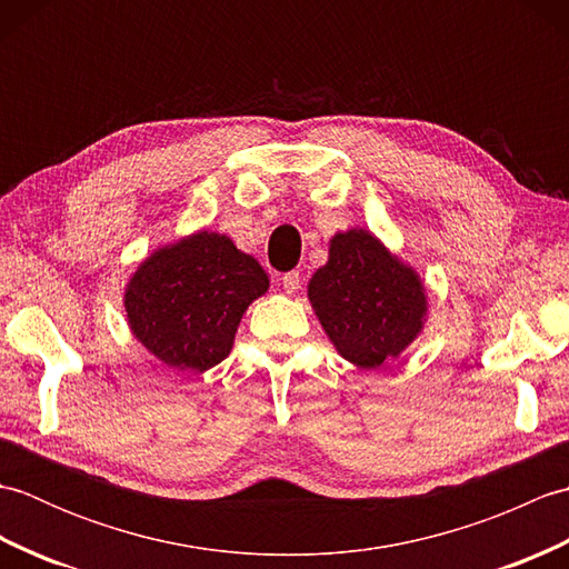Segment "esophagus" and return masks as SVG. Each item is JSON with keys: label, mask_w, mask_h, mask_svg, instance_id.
<instances>
[{"label": "esophagus", "mask_w": 569, "mask_h": 569, "mask_svg": "<svg viewBox=\"0 0 569 569\" xmlns=\"http://www.w3.org/2000/svg\"><path fill=\"white\" fill-rule=\"evenodd\" d=\"M281 286H283V291H286V293H296L298 288H300V273H298V271H288V273H283V278H281Z\"/></svg>", "instance_id": "34e87169"}]
</instances>
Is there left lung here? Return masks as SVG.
<instances>
[{
	"instance_id": "8db88e82",
	"label": "left lung",
	"mask_w": 569,
	"mask_h": 569,
	"mask_svg": "<svg viewBox=\"0 0 569 569\" xmlns=\"http://www.w3.org/2000/svg\"><path fill=\"white\" fill-rule=\"evenodd\" d=\"M308 298L337 352L361 369L396 359L428 316L420 276L367 229L330 239V259L312 273Z\"/></svg>"
}]
</instances>
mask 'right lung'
<instances>
[{
  "instance_id": "add662e5",
  "label": "right lung",
  "mask_w": 569,
  "mask_h": 569,
  "mask_svg": "<svg viewBox=\"0 0 569 569\" xmlns=\"http://www.w3.org/2000/svg\"><path fill=\"white\" fill-rule=\"evenodd\" d=\"M269 291L261 263L217 232L156 249L129 278V328L149 352L178 371H208L232 352L239 320Z\"/></svg>"
}]
</instances>
